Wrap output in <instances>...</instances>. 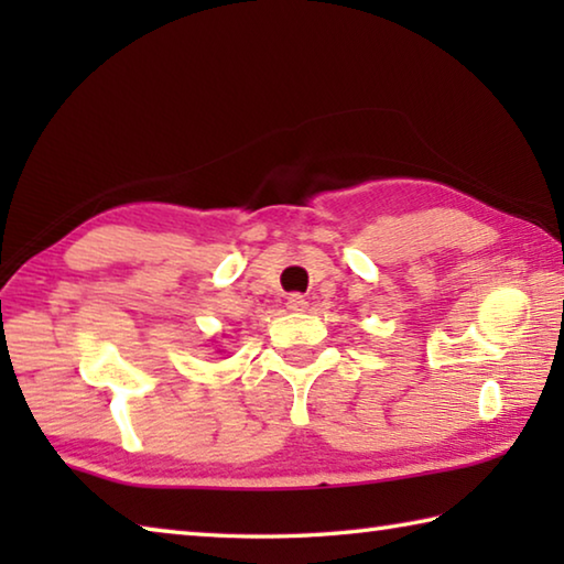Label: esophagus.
Masks as SVG:
<instances>
[{"instance_id":"34e87169","label":"esophagus","mask_w":564,"mask_h":564,"mask_svg":"<svg viewBox=\"0 0 564 564\" xmlns=\"http://www.w3.org/2000/svg\"><path fill=\"white\" fill-rule=\"evenodd\" d=\"M305 305H308V301H305V295H301V293H291L289 295V308L291 311H303Z\"/></svg>"}]
</instances>
